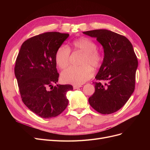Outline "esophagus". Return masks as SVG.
I'll list each match as a JSON object with an SVG mask.
<instances>
[{
	"mask_svg": "<svg viewBox=\"0 0 150 150\" xmlns=\"http://www.w3.org/2000/svg\"><path fill=\"white\" fill-rule=\"evenodd\" d=\"M81 87H82L81 85H74L73 86V88H74V89H78Z\"/></svg>",
	"mask_w": 150,
	"mask_h": 150,
	"instance_id": "obj_1",
	"label": "esophagus"
}]
</instances>
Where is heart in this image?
I'll return each mask as SVG.
<instances>
[{
	"instance_id": "heart-1",
	"label": "heart",
	"mask_w": 150,
	"mask_h": 150,
	"mask_svg": "<svg viewBox=\"0 0 150 150\" xmlns=\"http://www.w3.org/2000/svg\"><path fill=\"white\" fill-rule=\"evenodd\" d=\"M74 50L84 53L81 64L78 67H70L61 74V80L63 82L75 85H80L89 80L93 72L91 66L98 68L102 61L100 53L96 50L97 46L91 39L87 38H80L72 42ZM70 51L66 45H61L58 49L55 61L61 69L66 68L69 64Z\"/></svg>"
}]
</instances>
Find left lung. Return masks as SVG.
I'll use <instances>...</instances> for the list:
<instances>
[{
	"mask_svg": "<svg viewBox=\"0 0 150 150\" xmlns=\"http://www.w3.org/2000/svg\"><path fill=\"white\" fill-rule=\"evenodd\" d=\"M95 38L104 51L103 62L93 83L95 92L89 98L90 105L99 113L109 114L122 108L135 88L137 57L131 42L124 36L105 29L84 31Z\"/></svg>",
	"mask_w": 150,
	"mask_h": 150,
	"instance_id": "obj_1",
	"label": "left lung"
}]
</instances>
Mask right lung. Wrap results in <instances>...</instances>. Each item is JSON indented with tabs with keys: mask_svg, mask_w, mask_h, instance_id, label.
Segmentation results:
<instances>
[{
	"mask_svg": "<svg viewBox=\"0 0 150 150\" xmlns=\"http://www.w3.org/2000/svg\"><path fill=\"white\" fill-rule=\"evenodd\" d=\"M69 34L46 32L23 42L16 61L14 74L23 103L44 119L57 117L67 108L70 84H57L59 74L55 55Z\"/></svg>",
	"mask_w": 150,
	"mask_h": 150,
	"instance_id": "obj_1",
	"label": "right lung"
}]
</instances>
